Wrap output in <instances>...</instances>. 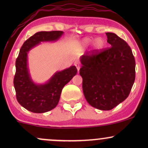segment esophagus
Listing matches in <instances>:
<instances>
[{
    "label": "esophagus",
    "mask_w": 148,
    "mask_h": 148,
    "mask_svg": "<svg viewBox=\"0 0 148 148\" xmlns=\"http://www.w3.org/2000/svg\"><path fill=\"white\" fill-rule=\"evenodd\" d=\"M74 65L76 66V69H77L78 72H79V69H80V63H79V62H74Z\"/></svg>",
    "instance_id": "1"
}]
</instances>
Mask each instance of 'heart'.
I'll list each match as a JSON object with an SVG mask.
<instances>
[{
    "label": "heart",
    "instance_id": "b5f03b06",
    "mask_svg": "<svg viewBox=\"0 0 148 148\" xmlns=\"http://www.w3.org/2000/svg\"><path fill=\"white\" fill-rule=\"evenodd\" d=\"M92 41L93 42H92L93 47H94L95 49H96V50H100V49H102L105 44L104 40L102 38H101V37L96 38L95 40H94V41L90 37H86V38L83 39L82 41H81V44L85 46V47H86V46L90 45Z\"/></svg>",
    "mask_w": 148,
    "mask_h": 148
}]
</instances>
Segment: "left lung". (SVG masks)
<instances>
[{
  "label": "left lung",
  "mask_w": 148,
  "mask_h": 148,
  "mask_svg": "<svg viewBox=\"0 0 148 148\" xmlns=\"http://www.w3.org/2000/svg\"><path fill=\"white\" fill-rule=\"evenodd\" d=\"M106 35L111 47L81 56L79 71L86 101L102 111L113 109L127 99L136 74L135 59L130 46L116 34Z\"/></svg>",
  "instance_id": "1"
}]
</instances>
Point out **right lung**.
Segmentation results:
<instances>
[{
	"mask_svg": "<svg viewBox=\"0 0 148 148\" xmlns=\"http://www.w3.org/2000/svg\"><path fill=\"white\" fill-rule=\"evenodd\" d=\"M62 31H41L25 41L16 60L14 86L18 102L25 109L42 113L53 109L58 103L62 88L77 73L75 66L57 72L45 84H35L28 68V52L41 42L56 41Z\"/></svg>",
	"mask_w": 148,
	"mask_h": 148,
	"instance_id": "add662e5",
	"label": "right lung"
}]
</instances>
